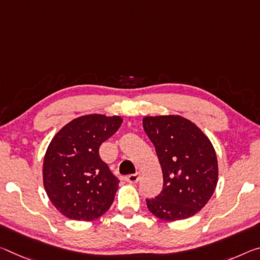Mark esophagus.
I'll use <instances>...</instances> for the list:
<instances>
[{
  "mask_svg": "<svg viewBox=\"0 0 260 260\" xmlns=\"http://www.w3.org/2000/svg\"><path fill=\"white\" fill-rule=\"evenodd\" d=\"M127 182L128 183H132V184H137L139 180H140V174L139 172H137V174H132V175H128L126 176L125 178Z\"/></svg>",
  "mask_w": 260,
  "mask_h": 260,
  "instance_id": "obj_1",
  "label": "esophagus"
}]
</instances>
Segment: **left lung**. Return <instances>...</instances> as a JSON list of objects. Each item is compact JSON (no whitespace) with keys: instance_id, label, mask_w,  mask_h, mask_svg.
Instances as JSON below:
<instances>
[{"instance_id":"left-lung-1","label":"left lung","mask_w":260,"mask_h":260,"mask_svg":"<svg viewBox=\"0 0 260 260\" xmlns=\"http://www.w3.org/2000/svg\"><path fill=\"white\" fill-rule=\"evenodd\" d=\"M143 128L163 172L162 191L146 199L148 209L166 221L193 216L211 199L217 184V159L211 141L179 115L146 117Z\"/></svg>"}]
</instances>
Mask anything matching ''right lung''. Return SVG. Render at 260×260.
Instances as JSON below:
<instances>
[{"mask_svg":"<svg viewBox=\"0 0 260 260\" xmlns=\"http://www.w3.org/2000/svg\"><path fill=\"white\" fill-rule=\"evenodd\" d=\"M121 122L115 115H84L62 127L49 143L44 186L52 204L68 219H98L112 205L119 179L101 158L100 147Z\"/></svg>","mask_w":260,"mask_h":260,"instance_id":"1","label":"right lung"}]
</instances>
